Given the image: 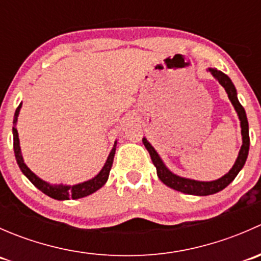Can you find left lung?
<instances>
[{
    "instance_id": "obj_1",
    "label": "left lung",
    "mask_w": 261,
    "mask_h": 261,
    "mask_svg": "<svg viewBox=\"0 0 261 261\" xmlns=\"http://www.w3.org/2000/svg\"><path fill=\"white\" fill-rule=\"evenodd\" d=\"M207 72L211 73L213 77L218 81V83L225 88L226 93H227L233 109L238 112L239 120H240L243 145H241L240 151H239L238 159H236L235 164H233L232 168L228 170V173H226L225 175H222V177L218 178V179L211 181H202L191 179V178L180 177V175L174 174V173L170 172V170L168 169L167 165L163 163L162 158H160L159 154L156 152V150L152 147L151 144H150L145 138H143V144L145 145L147 151H149L152 164L156 168V174L158 177H159V179L162 180L165 186L170 187V188L175 189V191L178 192H181V193L192 194V196H210V194H215L217 193V192L225 189L231 181L235 179L236 175L239 174V172L244 168L245 162H246L247 159V154H249L250 146L249 122H247L246 112H245L244 107L241 106V103L239 102L238 92H236V88L235 86H233L232 81H231L225 73L216 69V68H208Z\"/></svg>"
}]
</instances>
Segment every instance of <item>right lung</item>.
<instances>
[{"label": "right lung", "mask_w": 261, "mask_h": 261, "mask_svg": "<svg viewBox=\"0 0 261 261\" xmlns=\"http://www.w3.org/2000/svg\"><path fill=\"white\" fill-rule=\"evenodd\" d=\"M22 103L18 105V107L15 111L14 116V127H12V134H14V151H15V158H16V162L20 167L21 172L23 173L26 178L34 184L38 189H40L43 193H45L46 196L51 197V198L58 199V201H67V199H78L83 198V197L89 196V194L94 193L96 191H98L101 187L105 186L107 179H109L110 170H111L112 163H114V156L116 151V145H117V141H115L114 147H112L111 152H110L109 158H107L106 163H105L103 168L101 169V172L93 177L92 179L83 181V183L74 184V186H65V184H50L48 181L43 180L41 178H39L35 173L31 172L29 169L28 165L23 163L22 154H21V147H20V140H18V133L16 128L17 123V117L20 114V110Z\"/></svg>", "instance_id": "obj_1"}]
</instances>
